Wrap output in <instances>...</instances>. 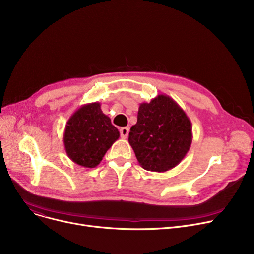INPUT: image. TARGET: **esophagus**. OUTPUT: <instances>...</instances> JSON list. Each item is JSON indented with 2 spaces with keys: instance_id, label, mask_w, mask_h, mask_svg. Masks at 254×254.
Segmentation results:
<instances>
[{
  "instance_id": "1",
  "label": "esophagus",
  "mask_w": 254,
  "mask_h": 254,
  "mask_svg": "<svg viewBox=\"0 0 254 254\" xmlns=\"http://www.w3.org/2000/svg\"><path fill=\"white\" fill-rule=\"evenodd\" d=\"M119 131H120V137H122L123 139H126V138H127V136H128V131H129L128 127H120Z\"/></svg>"
}]
</instances>
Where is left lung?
<instances>
[{"mask_svg":"<svg viewBox=\"0 0 254 254\" xmlns=\"http://www.w3.org/2000/svg\"><path fill=\"white\" fill-rule=\"evenodd\" d=\"M192 126L181 107L167 95L141 103L138 120L130 127L128 143L139 165L147 171L175 168L189 152Z\"/></svg>","mask_w":254,"mask_h":254,"instance_id":"8db88e82","label":"left lung"}]
</instances>
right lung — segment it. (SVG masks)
Masks as SVG:
<instances>
[{
  "label": "right lung",
  "instance_id": "1",
  "mask_svg": "<svg viewBox=\"0 0 254 254\" xmlns=\"http://www.w3.org/2000/svg\"><path fill=\"white\" fill-rule=\"evenodd\" d=\"M119 131L105 115L99 102L82 105L66 122L64 145L71 161L84 168H95L112 144Z\"/></svg>",
  "mask_w": 254,
  "mask_h": 254
}]
</instances>
